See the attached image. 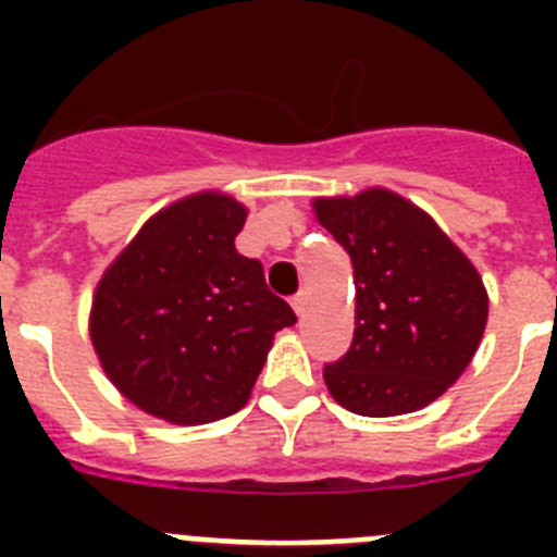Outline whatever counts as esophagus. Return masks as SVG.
<instances>
[{"label": "esophagus", "instance_id": "34e87169", "mask_svg": "<svg viewBox=\"0 0 557 557\" xmlns=\"http://www.w3.org/2000/svg\"><path fill=\"white\" fill-rule=\"evenodd\" d=\"M293 309H295V314L307 312V293L295 295V298H293Z\"/></svg>", "mask_w": 557, "mask_h": 557}]
</instances>
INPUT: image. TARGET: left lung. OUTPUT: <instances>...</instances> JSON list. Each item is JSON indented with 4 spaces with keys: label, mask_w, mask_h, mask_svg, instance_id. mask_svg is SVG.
I'll return each mask as SVG.
<instances>
[{
    "label": "left lung",
    "mask_w": 557,
    "mask_h": 557,
    "mask_svg": "<svg viewBox=\"0 0 557 557\" xmlns=\"http://www.w3.org/2000/svg\"><path fill=\"white\" fill-rule=\"evenodd\" d=\"M318 223L351 256L354 339L323 368L329 393L357 416L416 412L455 385L488 321L474 264L435 220L396 191L314 200Z\"/></svg>",
    "instance_id": "1"
}]
</instances>
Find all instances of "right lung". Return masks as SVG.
<instances>
[{
	"mask_svg": "<svg viewBox=\"0 0 557 557\" xmlns=\"http://www.w3.org/2000/svg\"><path fill=\"white\" fill-rule=\"evenodd\" d=\"M245 211L198 191L147 220L113 259L91 304V343L116 391L172 424L243 410L273 334L298 318L236 253Z\"/></svg>",
	"mask_w": 557,
	"mask_h": 557,
	"instance_id": "add662e5",
	"label": "right lung"
}]
</instances>
